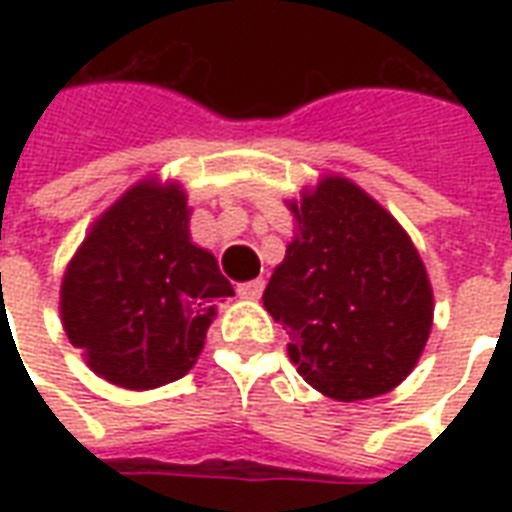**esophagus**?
Returning a JSON list of instances; mask_svg holds the SVG:
<instances>
[{"label":"esophagus","instance_id":"obj_1","mask_svg":"<svg viewBox=\"0 0 512 512\" xmlns=\"http://www.w3.org/2000/svg\"><path fill=\"white\" fill-rule=\"evenodd\" d=\"M265 289V281L263 279H255V281H247V284H239V297L241 300H257V297L263 295Z\"/></svg>","mask_w":512,"mask_h":512}]
</instances>
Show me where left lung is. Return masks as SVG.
Returning a JSON list of instances; mask_svg holds the SVG:
<instances>
[{
    "mask_svg": "<svg viewBox=\"0 0 512 512\" xmlns=\"http://www.w3.org/2000/svg\"><path fill=\"white\" fill-rule=\"evenodd\" d=\"M295 239L263 292L284 324L289 361L335 401L401 385L433 327V287L420 252L380 201L342 175H324L287 201Z\"/></svg>",
    "mask_w": 512,
    "mask_h": 512,
    "instance_id": "8db88e82",
    "label": "left lung"
}]
</instances>
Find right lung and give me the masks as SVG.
Listing matches in <instances>:
<instances>
[{
    "label": "right lung",
    "mask_w": 512,
    "mask_h": 512,
    "mask_svg": "<svg viewBox=\"0 0 512 512\" xmlns=\"http://www.w3.org/2000/svg\"><path fill=\"white\" fill-rule=\"evenodd\" d=\"M177 180L146 177L119 196L68 260L60 321L92 372L127 390L188 374L231 281L191 241Z\"/></svg>",
    "instance_id": "obj_1"
}]
</instances>
